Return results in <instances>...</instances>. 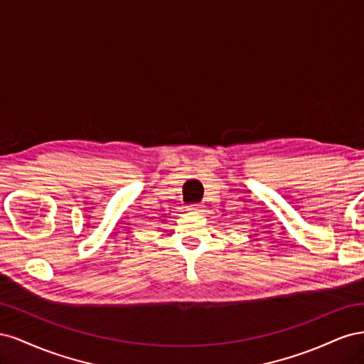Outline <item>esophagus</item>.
Segmentation results:
<instances>
[{
	"instance_id": "1",
	"label": "esophagus",
	"mask_w": 364,
	"mask_h": 364,
	"mask_svg": "<svg viewBox=\"0 0 364 364\" xmlns=\"http://www.w3.org/2000/svg\"><path fill=\"white\" fill-rule=\"evenodd\" d=\"M200 209H202V205H199V203H193L188 206V211H193V213H199Z\"/></svg>"
}]
</instances>
